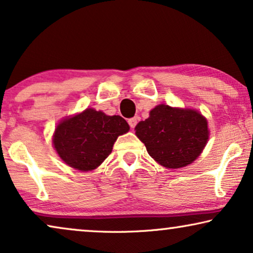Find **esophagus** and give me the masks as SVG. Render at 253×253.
I'll return each instance as SVG.
<instances>
[{
  "label": "esophagus",
  "mask_w": 253,
  "mask_h": 253,
  "mask_svg": "<svg viewBox=\"0 0 253 253\" xmlns=\"http://www.w3.org/2000/svg\"><path fill=\"white\" fill-rule=\"evenodd\" d=\"M127 123H129L130 127H134L137 126V119L136 117H132V119H130L129 121H127Z\"/></svg>",
  "instance_id": "esophagus-1"
}]
</instances>
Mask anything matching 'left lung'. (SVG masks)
Returning a JSON list of instances; mask_svg holds the SVG:
<instances>
[{
    "label": "left lung",
    "instance_id": "left-lung-1",
    "mask_svg": "<svg viewBox=\"0 0 253 253\" xmlns=\"http://www.w3.org/2000/svg\"><path fill=\"white\" fill-rule=\"evenodd\" d=\"M148 154L166 168L185 167L195 161L209 139L207 121L192 109L159 105L136 126Z\"/></svg>",
    "mask_w": 253,
    "mask_h": 253
}]
</instances>
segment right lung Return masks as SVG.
I'll use <instances>...</instances> for the list:
<instances>
[{
	"label": "right lung",
	"mask_w": 253,
	"mask_h": 253,
	"mask_svg": "<svg viewBox=\"0 0 253 253\" xmlns=\"http://www.w3.org/2000/svg\"><path fill=\"white\" fill-rule=\"evenodd\" d=\"M129 131L121 116H107L88 108L58 124L53 138L55 150L70 167L82 171L95 169L112 153L117 137Z\"/></svg>",
	"instance_id": "add662e5"
}]
</instances>
